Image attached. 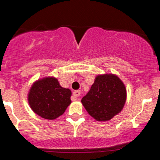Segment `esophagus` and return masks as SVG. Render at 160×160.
I'll return each instance as SVG.
<instances>
[{
    "label": "esophagus",
    "instance_id": "esophagus-1",
    "mask_svg": "<svg viewBox=\"0 0 160 160\" xmlns=\"http://www.w3.org/2000/svg\"><path fill=\"white\" fill-rule=\"evenodd\" d=\"M80 94H81V92L79 91V90H77V91H75L73 92V96L75 98V99H79L78 97H79Z\"/></svg>",
    "mask_w": 160,
    "mask_h": 160
}]
</instances>
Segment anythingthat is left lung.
<instances>
[{
	"mask_svg": "<svg viewBox=\"0 0 160 160\" xmlns=\"http://www.w3.org/2000/svg\"><path fill=\"white\" fill-rule=\"evenodd\" d=\"M124 83L114 75H98L82 103L88 114L99 121H107L119 113L126 101Z\"/></svg>",
	"mask_w": 160,
	"mask_h": 160,
	"instance_id": "8db88e82",
	"label": "left lung"
}]
</instances>
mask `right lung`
<instances>
[{
  "label": "right lung",
  "instance_id": "1",
  "mask_svg": "<svg viewBox=\"0 0 160 160\" xmlns=\"http://www.w3.org/2000/svg\"><path fill=\"white\" fill-rule=\"evenodd\" d=\"M72 92L60 85L53 77L35 82L28 92V100L32 110L47 120H54L64 113L72 102Z\"/></svg>",
  "mask_w": 160,
  "mask_h": 160
}]
</instances>
